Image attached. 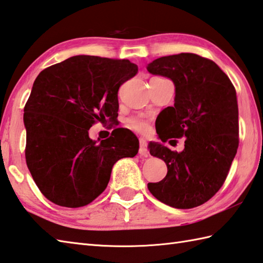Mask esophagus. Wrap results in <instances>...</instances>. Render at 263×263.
Returning a JSON list of instances; mask_svg holds the SVG:
<instances>
[{"instance_id":"34e87169","label":"esophagus","mask_w":263,"mask_h":263,"mask_svg":"<svg viewBox=\"0 0 263 263\" xmlns=\"http://www.w3.org/2000/svg\"><path fill=\"white\" fill-rule=\"evenodd\" d=\"M139 154L143 157H147L148 149H147V143L144 138H139Z\"/></svg>"}]
</instances>
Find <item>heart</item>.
<instances>
[{"label":"heart","instance_id":"obj_1","mask_svg":"<svg viewBox=\"0 0 263 263\" xmlns=\"http://www.w3.org/2000/svg\"><path fill=\"white\" fill-rule=\"evenodd\" d=\"M127 125L133 130L138 133H145L148 129V118L142 115L132 116L127 119Z\"/></svg>","mask_w":263,"mask_h":263}]
</instances>
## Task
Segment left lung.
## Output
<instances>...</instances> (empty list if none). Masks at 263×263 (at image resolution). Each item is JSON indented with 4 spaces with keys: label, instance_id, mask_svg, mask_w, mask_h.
Here are the masks:
<instances>
[{
    "label": "left lung",
    "instance_id": "8db88e82",
    "mask_svg": "<svg viewBox=\"0 0 263 263\" xmlns=\"http://www.w3.org/2000/svg\"><path fill=\"white\" fill-rule=\"evenodd\" d=\"M147 70L170 78L176 87L174 106L160 114L159 137L162 142L185 137L181 152L149 145V153L163 160L168 173L147 189L169 206H199L221 189L237 152L236 89L216 63L194 53L159 58Z\"/></svg>",
    "mask_w": 263,
    "mask_h": 263
}]
</instances>
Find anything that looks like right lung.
<instances>
[{
    "label": "right lung",
    "instance_id": "right-lung-1",
    "mask_svg": "<svg viewBox=\"0 0 263 263\" xmlns=\"http://www.w3.org/2000/svg\"><path fill=\"white\" fill-rule=\"evenodd\" d=\"M137 72L129 60L77 55L37 76L24 109L25 157L47 200L89 204L106 189L118 160L137 154L138 139L128 129L118 128L100 144L88 136L96 122L118 117V90Z\"/></svg>",
    "mask_w": 263,
    "mask_h": 263
}]
</instances>
